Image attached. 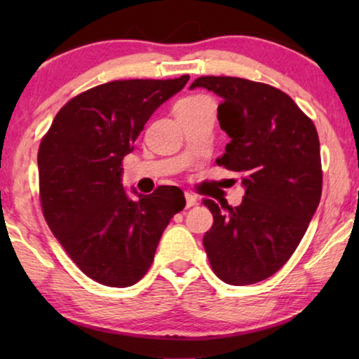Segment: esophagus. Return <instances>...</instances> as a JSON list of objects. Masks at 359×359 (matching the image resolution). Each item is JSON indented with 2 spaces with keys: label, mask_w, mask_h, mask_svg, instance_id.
I'll return each mask as SVG.
<instances>
[{
  "label": "esophagus",
  "mask_w": 359,
  "mask_h": 359,
  "mask_svg": "<svg viewBox=\"0 0 359 359\" xmlns=\"http://www.w3.org/2000/svg\"><path fill=\"white\" fill-rule=\"evenodd\" d=\"M184 198H186V208H193V205L198 204V198H196L194 194L186 193Z\"/></svg>",
  "instance_id": "esophagus-1"
}]
</instances>
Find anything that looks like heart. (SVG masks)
Listing matches in <instances>:
<instances>
[{
    "instance_id": "obj_1",
    "label": "heart",
    "mask_w": 359,
    "mask_h": 359,
    "mask_svg": "<svg viewBox=\"0 0 359 359\" xmlns=\"http://www.w3.org/2000/svg\"><path fill=\"white\" fill-rule=\"evenodd\" d=\"M203 100H205L204 96H189V97H184L183 101H180L178 104H194V102H199Z\"/></svg>"
}]
</instances>
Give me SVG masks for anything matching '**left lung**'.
<instances>
[{
	"label": "left lung",
	"mask_w": 359,
	"mask_h": 359,
	"mask_svg": "<svg viewBox=\"0 0 359 359\" xmlns=\"http://www.w3.org/2000/svg\"><path fill=\"white\" fill-rule=\"evenodd\" d=\"M222 102L220 129L229 135L219 165L242 173V204L204 199L214 215L203 243L224 283L247 286L273 276L301 243L320 203V144L313 122L286 93L233 76H201Z\"/></svg>",
	"instance_id": "obj_1"
}]
</instances>
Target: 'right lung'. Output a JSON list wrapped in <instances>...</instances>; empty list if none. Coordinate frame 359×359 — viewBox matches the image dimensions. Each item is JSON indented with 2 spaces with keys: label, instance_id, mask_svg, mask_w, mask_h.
Returning <instances> with one entry per match:
<instances>
[{
  "label": "right lung",
  "instance_id": "1",
  "mask_svg": "<svg viewBox=\"0 0 359 359\" xmlns=\"http://www.w3.org/2000/svg\"><path fill=\"white\" fill-rule=\"evenodd\" d=\"M175 80H122L91 88L58 111L39 147L41 203L52 233L76 266L111 287L145 276L161 233L184 209L176 186L132 199L122 160L150 116L183 90Z\"/></svg>",
  "mask_w": 359,
  "mask_h": 359
}]
</instances>
